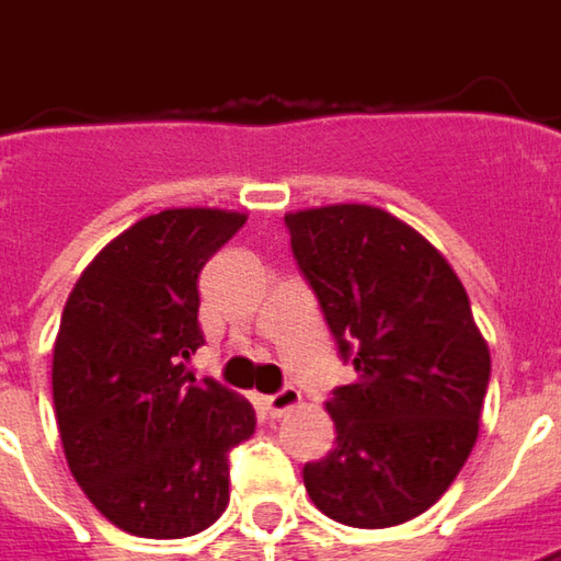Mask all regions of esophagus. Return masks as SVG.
Wrapping results in <instances>:
<instances>
[{
	"label": "esophagus",
	"instance_id": "esophagus-1",
	"mask_svg": "<svg viewBox=\"0 0 561 561\" xmlns=\"http://www.w3.org/2000/svg\"><path fill=\"white\" fill-rule=\"evenodd\" d=\"M302 404V392L299 389H293V386H287V389H280L277 394H265V398H259V408L268 413V416H284V413H289L293 408H299Z\"/></svg>",
	"mask_w": 561,
	"mask_h": 561
}]
</instances>
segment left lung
I'll use <instances>...</instances> for the list:
<instances>
[{"mask_svg": "<svg viewBox=\"0 0 561 561\" xmlns=\"http://www.w3.org/2000/svg\"><path fill=\"white\" fill-rule=\"evenodd\" d=\"M299 272L342 358L358 370L327 401L336 447L306 463L311 503L352 528L426 513L479 438L491 352L447 259L367 203L284 216Z\"/></svg>", "mask_w": 561, "mask_h": 561, "instance_id": "8db88e82", "label": "left lung"}]
</instances>
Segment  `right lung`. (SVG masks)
I'll return each mask as SVG.
<instances>
[{"instance_id":"1","label":"right lung","mask_w":561,"mask_h":561,"mask_svg":"<svg viewBox=\"0 0 561 561\" xmlns=\"http://www.w3.org/2000/svg\"><path fill=\"white\" fill-rule=\"evenodd\" d=\"M247 213L182 206L116 234L79 274L51 358L64 457L101 516L135 537L209 528L228 450L255 432L243 394L184 370L203 345L197 277Z\"/></svg>"}]
</instances>
